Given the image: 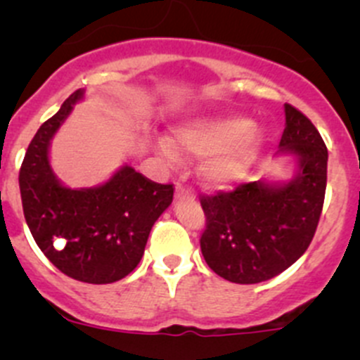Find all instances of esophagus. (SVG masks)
<instances>
[{
    "label": "esophagus",
    "mask_w": 360,
    "mask_h": 360,
    "mask_svg": "<svg viewBox=\"0 0 360 360\" xmlns=\"http://www.w3.org/2000/svg\"><path fill=\"white\" fill-rule=\"evenodd\" d=\"M176 198L179 200V198H193V191L190 190V188H186L184 184L177 183L176 186Z\"/></svg>",
    "instance_id": "esophagus-1"
}]
</instances>
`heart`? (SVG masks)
<instances>
[{"label":"heart","mask_w":360,"mask_h":360,"mask_svg":"<svg viewBox=\"0 0 360 360\" xmlns=\"http://www.w3.org/2000/svg\"><path fill=\"white\" fill-rule=\"evenodd\" d=\"M172 139L160 137L158 148L165 157L176 158L177 148L207 157L200 174L207 184L226 186L237 183L254 167L263 150V130L242 115H214L188 120L172 129Z\"/></svg>","instance_id":"b5f03b06"}]
</instances>
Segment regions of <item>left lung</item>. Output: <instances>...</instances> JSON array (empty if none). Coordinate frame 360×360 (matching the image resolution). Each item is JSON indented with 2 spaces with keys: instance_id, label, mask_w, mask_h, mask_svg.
Instances as JSON below:
<instances>
[{
  "instance_id": "1",
  "label": "left lung",
  "mask_w": 360,
  "mask_h": 360,
  "mask_svg": "<svg viewBox=\"0 0 360 360\" xmlns=\"http://www.w3.org/2000/svg\"><path fill=\"white\" fill-rule=\"evenodd\" d=\"M277 155H294L297 172L288 183L252 181L233 191L203 195L200 237L210 270L235 284H257L296 263L321 219L328 183V148L314 123L285 104Z\"/></svg>"
}]
</instances>
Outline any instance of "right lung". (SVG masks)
Listing matches in <instances>:
<instances>
[{
	"instance_id": "obj_1",
	"label": "right lung",
	"mask_w": 360,
	"mask_h": 360,
	"mask_svg": "<svg viewBox=\"0 0 360 360\" xmlns=\"http://www.w3.org/2000/svg\"><path fill=\"white\" fill-rule=\"evenodd\" d=\"M83 94L72 92L32 137L19 172L20 198L32 238L53 266L75 281L111 284L139 264L155 221L172 203L174 186L129 165L101 186H63L50 167V141Z\"/></svg>"
}]
</instances>
